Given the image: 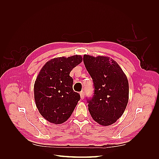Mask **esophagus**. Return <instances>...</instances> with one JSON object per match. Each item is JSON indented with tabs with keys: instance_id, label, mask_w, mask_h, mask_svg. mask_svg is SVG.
Segmentation results:
<instances>
[{
	"instance_id": "1",
	"label": "esophagus",
	"mask_w": 159,
	"mask_h": 159,
	"mask_svg": "<svg viewBox=\"0 0 159 159\" xmlns=\"http://www.w3.org/2000/svg\"><path fill=\"white\" fill-rule=\"evenodd\" d=\"M84 95H85V93L84 91H81L80 92V97H81V99H84Z\"/></svg>"
}]
</instances>
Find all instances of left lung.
Segmentation results:
<instances>
[{
	"mask_svg": "<svg viewBox=\"0 0 159 159\" xmlns=\"http://www.w3.org/2000/svg\"><path fill=\"white\" fill-rule=\"evenodd\" d=\"M84 63L93 80L94 93L87 99L91 117L108 126L121 117L129 101V83L121 67L107 56L85 54Z\"/></svg>",
	"mask_w": 159,
	"mask_h": 159,
	"instance_id": "obj_1",
	"label": "left lung"
}]
</instances>
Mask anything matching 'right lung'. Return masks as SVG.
I'll use <instances>...</instances> for the list:
<instances>
[{
    "instance_id": "1",
    "label": "right lung",
    "mask_w": 159,
    "mask_h": 159,
    "mask_svg": "<svg viewBox=\"0 0 159 159\" xmlns=\"http://www.w3.org/2000/svg\"><path fill=\"white\" fill-rule=\"evenodd\" d=\"M81 61L80 55L56 57L40 71L34 87V99L40 113L48 121L61 124L73 113L80 95L73 90L70 73Z\"/></svg>"
}]
</instances>
